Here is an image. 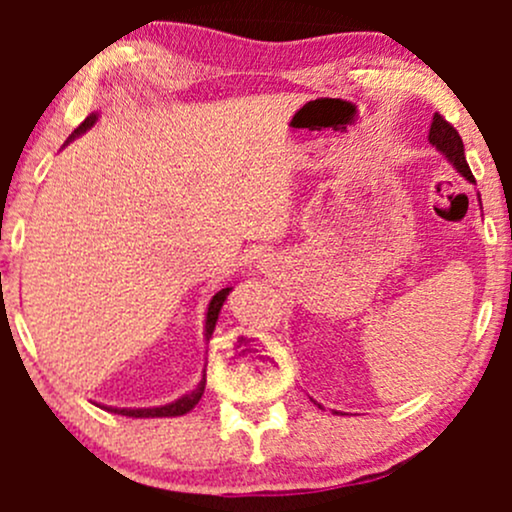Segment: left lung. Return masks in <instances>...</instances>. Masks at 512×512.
Instances as JSON below:
<instances>
[{"label": "left lung", "mask_w": 512, "mask_h": 512, "mask_svg": "<svg viewBox=\"0 0 512 512\" xmlns=\"http://www.w3.org/2000/svg\"><path fill=\"white\" fill-rule=\"evenodd\" d=\"M428 142H431L440 151V154L448 158L462 178H467L469 182H477L474 180L472 170H469V166H467V158H464L462 137L457 134V129L452 127L448 120H443V115H438V113L433 115L431 132H428Z\"/></svg>", "instance_id": "1"}]
</instances>
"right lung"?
<instances>
[{"label":"right lung","instance_id":"right-lung-1","mask_svg":"<svg viewBox=\"0 0 512 512\" xmlns=\"http://www.w3.org/2000/svg\"><path fill=\"white\" fill-rule=\"evenodd\" d=\"M98 120L96 113H91L86 117L84 122H81L79 129H74V134L69 137V142L72 139L79 137V134H84L88 127H93V122ZM67 142V144H69ZM233 286H228V289H221L216 291V296L209 301V308H207V322H204V337H211L214 334V327H216V320H219V313H221V305L226 301L228 291H231ZM204 385H207V368L202 370V380H199L197 387L192 392H187V395H182L180 399H175V402L170 404H163V407H149V409H117V407H103L108 411H115V414H122V416H132V419H166V416H182L187 414L190 409H195V404L202 399L204 395Z\"/></svg>","mask_w":512,"mask_h":512}]
</instances>
